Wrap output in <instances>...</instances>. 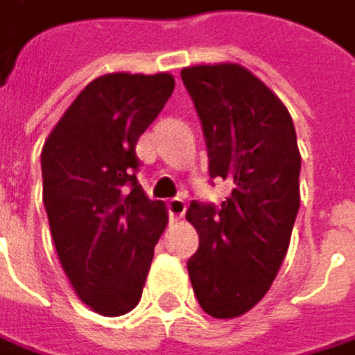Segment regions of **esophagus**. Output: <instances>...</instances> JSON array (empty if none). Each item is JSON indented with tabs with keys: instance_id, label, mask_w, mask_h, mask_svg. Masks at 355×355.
Segmentation results:
<instances>
[{
	"instance_id": "1",
	"label": "esophagus",
	"mask_w": 355,
	"mask_h": 355,
	"mask_svg": "<svg viewBox=\"0 0 355 355\" xmlns=\"http://www.w3.org/2000/svg\"><path fill=\"white\" fill-rule=\"evenodd\" d=\"M184 211H187V203H184L182 199H171V201H168V215H171V221L182 219Z\"/></svg>"
}]
</instances>
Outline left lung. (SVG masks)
<instances>
[{"label": "left lung", "mask_w": 355, "mask_h": 355, "mask_svg": "<svg viewBox=\"0 0 355 355\" xmlns=\"http://www.w3.org/2000/svg\"><path fill=\"white\" fill-rule=\"evenodd\" d=\"M180 77L203 125L211 178L234 184L221 207L191 203L199 250L187 268L201 309L234 319L262 301L286 256L301 152L288 110L248 69L197 64Z\"/></svg>", "instance_id": "left-lung-1"}]
</instances>
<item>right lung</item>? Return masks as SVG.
Returning a JSON list of instances; mask_svg holds the SVG:
<instances>
[{
  "label": "right lung",
  "mask_w": 355,
  "mask_h": 355,
  "mask_svg": "<svg viewBox=\"0 0 355 355\" xmlns=\"http://www.w3.org/2000/svg\"><path fill=\"white\" fill-rule=\"evenodd\" d=\"M175 91L168 73L91 81L42 148V201L58 260L77 297L119 317L140 303L168 215L138 184V138Z\"/></svg>",
  "instance_id": "obj_1"
}]
</instances>
